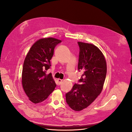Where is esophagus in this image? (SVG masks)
Returning <instances> with one entry per match:
<instances>
[{"label":"esophagus","instance_id":"obj_1","mask_svg":"<svg viewBox=\"0 0 132 132\" xmlns=\"http://www.w3.org/2000/svg\"><path fill=\"white\" fill-rule=\"evenodd\" d=\"M57 82H58V85H60L61 84V82H62V80H61L60 79H57Z\"/></svg>","mask_w":132,"mask_h":132}]
</instances>
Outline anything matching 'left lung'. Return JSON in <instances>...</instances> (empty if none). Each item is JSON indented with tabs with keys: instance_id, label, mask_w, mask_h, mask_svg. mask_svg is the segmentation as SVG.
Returning <instances> with one entry per match:
<instances>
[{
	"instance_id": "obj_1",
	"label": "left lung",
	"mask_w": 132,
	"mask_h": 132,
	"mask_svg": "<svg viewBox=\"0 0 132 132\" xmlns=\"http://www.w3.org/2000/svg\"><path fill=\"white\" fill-rule=\"evenodd\" d=\"M78 44V70L84 73L79 80L81 84H75L66 94L67 104L75 111L87 108L101 93L107 72L105 57L97 47L81 42Z\"/></svg>"
}]
</instances>
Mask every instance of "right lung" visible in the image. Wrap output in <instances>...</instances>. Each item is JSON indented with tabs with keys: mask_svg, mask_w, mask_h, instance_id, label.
<instances>
[{
	"mask_svg": "<svg viewBox=\"0 0 132 132\" xmlns=\"http://www.w3.org/2000/svg\"><path fill=\"white\" fill-rule=\"evenodd\" d=\"M61 42L52 37L40 38L32 45L25 58L22 84L28 99L34 104L45 100L56 86L52 74L45 73L51 66L54 47Z\"/></svg>",
	"mask_w": 132,
	"mask_h": 132,
	"instance_id": "obj_1",
	"label": "right lung"
}]
</instances>
